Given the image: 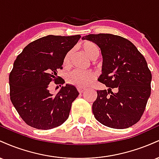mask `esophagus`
Listing matches in <instances>:
<instances>
[{
    "label": "esophagus",
    "instance_id": "obj_1",
    "mask_svg": "<svg viewBox=\"0 0 159 159\" xmlns=\"http://www.w3.org/2000/svg\"><path fill=\"white\" fill-rule=\"evenodd\" d=\"M84 90H85L84 88H81V87H78V91L79 92V93H82Z\"/></svg>",
    "mask_w": 159,
    "mask_h": 159
}]
</instances>
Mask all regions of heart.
Instances as JSON below:
<instances>
[{
	"label": "heart",
	"instance_id": "1",
	"mask_svg": "<svg viewBox=\"0 0 159 159\" xmlns=\"http://www.w3.org/2000/svg\"><path fill=\"white\" fill-rule=\"evenodd\" d=\"M81 48L84 52L92 60L96 59L100 53V49L98 45L92 42H84L81 45ZM72 57V51H69L63 57V65L66 68L70 66ZM95 78H96V74L92 70H73L67 75L66 81L70 84L83 88L90 85L94 81Z\"/></svg>",
	"mask_w": 159,
	"mask_h": 159
}]
</instances>
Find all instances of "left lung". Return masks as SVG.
Instances as JSON below:
<instances>
[{
  "mask_svg": "<svg viewBox=\"0 0 159 159\" xmlns=\"http://www.w3.org/2000/svg\"><path fill=\"white\" fill-rule=\"evenodd\" d=\"M96 43L103 57L98 81L108 90H97L93 113L99 123L113 129H126L141 118L151 93L152 74L141 53L132 43L110 34L83 37ZM116 88L118 92L113 93Z\"/></svg>",
  "mask_w": 159,
  "mask_h": 159,
  "instance_id": "8db88e82",
  "label": "left lung"
}]
</instances>
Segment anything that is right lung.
Instances as JSON below:
<instances>
[{"label":"right lung","instance_id":"right-lung-1","mask_svg":"<svg viewBox=\"0 0 159 159\" xmlns=\"http://www.w3.org/2000/svg\"><path fill=\"white\" fill-rule=\"evenodd\" d=\"M80 38V35L44 36L29 43L16 57L9 76L10 100L30 126L46 130L68 119L72 102L79 93L75 87L66 84L53 96L48 84L52 81L64 83L57 72L63 69V57Z\"/></svg>","mask_w":159,"mask_h":159}]
</instances>
